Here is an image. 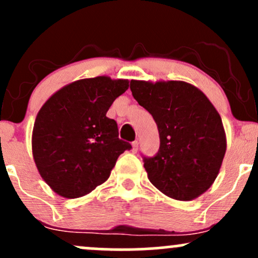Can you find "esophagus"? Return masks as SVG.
Here are the masks:
<instances>
[{"label": "esophagus", "mask_w": 258, "mask_h": 258, "mask_svg": "<svg viewBox=\"0 0 258 258\" xmlns=\"http://www.w3.org/2000/svg\"><path fill=\"white\" fill-rule=\"evenodd\" d=\"M137 150H138V141H135L132 143V152L137 153Z\"/></svg>", "instance_id": "1"}]
</instances>
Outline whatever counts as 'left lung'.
I'll return each mask as SVG.
<instances>
[{
  "instance_id": "1",
  "label": "left lung",
  "mask_w": 258,
  "mask_h": 258,
  "mask_svg": "<svg viewBox=\"0 0 258 258\" xmlns=\"http://www.w3.org/2000/svg\"><path fill=\"white\" fill-rule=\"evenodd\" d=\"M130 88L159 130L158 154L144 158L148 178L172 199L200 197L217 178L227 150L226 132L214 104L184 81L131 80Z\"/></svg>"
}]
</instances>
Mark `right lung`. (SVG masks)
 Segmentation results:
<instances>
[{"label":"right lung","instance_id":"obj_1","mask_svg":"<svg viewBox=\"0 0 258 258\" xmlns=\"http://www.w3.org/2000/svg\"><path fill=\"white\" fill-rule=\"evenodd\" d=\"M128 80L82 79L52 94L37 112L31 137L36 167L54 193L84 197L105 182L131 144L119 138L116 121L106 117Z\"/></svg>","mask_w":258,"mask_h":258}]
</instances>
